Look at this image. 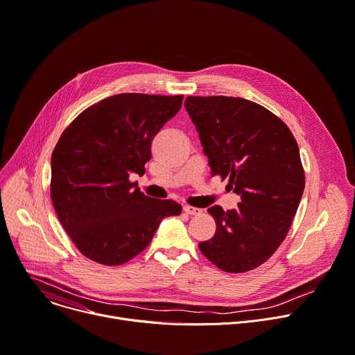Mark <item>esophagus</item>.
<instances>
[{
  "label": "esophagus",
  "mask_w": 355,
  "mask_h": 355,
  "mask_svg": "<svg viewBox=\"0 0 355 355\" xmlns=\"http://www.w3.org/2000/svg\"><path fill=\"white\" fill-rule=\"evenodd\" d=\"M184 212L188 214V215H198L201 214V209L200 208H196V207H191V205H184Z\"/></svg>",
  "instance_id": "1"
}]
</instances>
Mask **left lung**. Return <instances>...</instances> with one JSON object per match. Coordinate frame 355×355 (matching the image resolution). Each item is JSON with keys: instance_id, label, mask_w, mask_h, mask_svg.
Wrapping results in <instances>:
<instances>
[{"instance_id": "8db88e82", "label": "left lung", "mask_w": 355, "mask_h": 355, "mask_svg": "<svg viewBox=\"0 0 355 355\" xmlns=\"http://www.w3.org/2000/svg\"><path fill=\"white\" fill-rule=\"evenodd\" d=\"M211 174L228 180L236 209L214 205L215 235L200 250L216 268L243 273L265 263L284 241L304 191L299 146L270 110L231 96H188Z\"/></svg>"}]
</instances>
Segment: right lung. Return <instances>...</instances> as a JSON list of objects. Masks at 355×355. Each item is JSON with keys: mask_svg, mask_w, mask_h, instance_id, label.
Returning a JSON list of instances; mask_svg holds the SVG:
<instances>
[{"mask_svg": "<svg viewBox=\"0 0 355 355\" xmlns=\"http://www.w3.org/2000/svg\"><path fill=\"white\" fill-rule=\"evenodd\" d=\"M182 94L120 93L85 109L60 135L51 159V200L63 230L87 259L119 266L141 253L171 200L146 197L130 181L144 174L151 141Z\"/></svg>", "mask_w": 355, "mask_h": 355, "instance_id": "obj_1", "label": "right lung"}]
</instances>
